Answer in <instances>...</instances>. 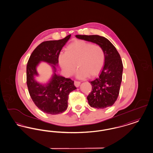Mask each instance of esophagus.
Segmentation results:
<instances>
[{"label":"esophagus","mask_w":153,"mask_h":153,"mask_svg":"<svg viewBox=\"0 0 153 153\" xmlns=\"http://www.w3.org/2000/svg\"><path fill=\"white\" fill-rule=\"evenodd\" d=\"M74 85L76 86V87H79V85H80V82L78 81H74Z\"/></svg>","instance_id":"obj_1"}]
</instances>
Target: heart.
<instances>
[{"mask_svg": "<svg viewBox=\"0 0 153 153\" xmlns=\"http://www.w3.org/2000/svg\"><path fill=\"white\" fill-rule=\"evenodd\" d=\"M105 52L98 44H92L83 40H77L69 44L65 52L59 55V62L67 76L74 74L79 68L77 76L91 77L100 72L104 65Z\"/></svg>", "mask_w": 153, "mask_h": 153, "instance_id": "heart-1", "label": "heart"}]
</instances>
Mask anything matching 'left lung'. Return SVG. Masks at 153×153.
<instances>
[{
    "mask_svg": "<svg viewBox=\"0 0 153 153\" xmlns=\"http://www.w3.org/2000/svg\"><path fill=\"white\" fill-rule=\"evenodd\" d=\"M79 39L101 45L105 52L104 67L99 76L90 81L92 91L87 99L89 105L96 109L112 106L118 98L121 84L123 64L120 55L109 40L98 35H76Z\"/></svg>",
    "mask_w": 153,
    "mask_h": 153,
    "instance_id": "obj_1",
    "label": "left lung"
}]
</instances>
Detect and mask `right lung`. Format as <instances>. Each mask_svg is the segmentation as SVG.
<instances>
[{"mask_svg": "<svg viewBox=\"0 0 153 153\" xmlns=\"http://www.w3.org/2000/svg\"><path fill=\"white\" fill-rule=\"evenodd\" d=\"M71 35L59 40L45 41L32 52L27 65V84L31 98L37 107L49 114H58L67 109L69 93L76 89L74 81L56 74V65L62 48ZM40 61L51 64L54 74L49 82L43 86L34 79L37 75L36 67Z\"/></svg>", "mask_w": 153, "mask_h": 153, "instance_id": "obj_1", "label": "right lung"}]
</instances>
